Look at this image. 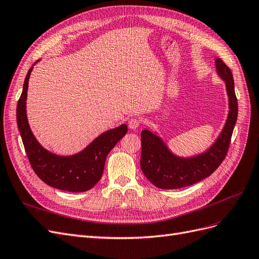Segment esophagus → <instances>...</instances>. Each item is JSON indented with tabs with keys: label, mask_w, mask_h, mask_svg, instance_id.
Masks as SVG:
<instances>
[{
	"label": "esophagus",
	"mask_w": 259,
	"mask_h": 259,
	"mask_svg": "<svg viewBox=\"0 0 259 259\" xmlns=\"http://www.w3.org/2000/svg\"><path fill=\"white\" fill-rule=\"evenodd\" d=\"M139 125H140V121H139L138 119H136V117H134V119H131V120L128 121V127H130L131 130H136V128H138Z\"/></svg>",
	"instance_id": "1"
}]
</instances>
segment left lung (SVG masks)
Instances as JSON below:
<instances>
[{
    "label": "left lung",
    "instance_id": "obj_1",
    "mask_svg": "<svg viewBox=\"0 0 259 259\" xmlns=\"http://www.w3.org/2000/svg\"><path fill=\"white\" fill-rule=\"evenodd\" d=\"M215 68L219 79L225 82L229 110L222 132L206 150L189 156L178 155L158 133L142 131L140 167L149 182L160 189H178L201 182L214 173L228 151L238 117V100L230 69L218 57Z\"/></svg>",
    "mask_w": 259,
    "mask_h": 259
}]
</instances>
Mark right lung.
I'll use <instances>...</instances> for the list:
<instances>
[{
	"label": "right lung",
	"instance_id": "obj_1",
	"mask_svg": "<svg viewBox=\"0 0 259 259\" xmlns=\"http://www.w3.org/2000/svg\"><path fill=\"white\" fill-rule=\"evenodd\" d=\"M33 66L26 75L16 111L18 130L31 166L38 178L53 188L69 192L88 191L103 176L107 155L126 134L127 125L104 132L77 153L59 155L51 152L38 143L28 122L27 94Z\"/></svg>",
	"mask_w": 259,
	"mask_h": 259
}]
</instances>
